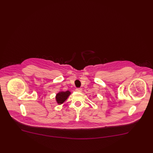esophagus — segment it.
I'll use <instances>...</instances> for the list:
<instances>
[{
	"label": "esophagus",
	"instance_id": "34e87169",
	"mask_svg": "<svg viewBox=\"0 0 153 153\" xmlns=\"http://www.w3.org/2000/svg\"><path fill=\"white\" fill-rule=\"evenodd\" d=\"M76 91H77V92H81L82 91V89L81 88H76Z\"/></svg>",
	"mask_w": 153,
	"mask_h": 153
}]
</instances>
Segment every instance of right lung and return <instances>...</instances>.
I'll return each mask as SVG.
<instances>
[{
    "mask_svg": "<svg viewBox=\"0 0 153 153\" xmlns=\"http://www.w3.org/2000/svg\"><path fill=\"white\" fill-rule=\"evenodd\" d=\"M71 94V92L69 91L65 92H60L56 95V100L58 104H61L65 102L66 99H67L68 97Z\"/></svg>",
    "mask_w": 153,
    "mask_h": 153,
    "instance_id": "1",
    "label": "right lung"
}]
</instances>
